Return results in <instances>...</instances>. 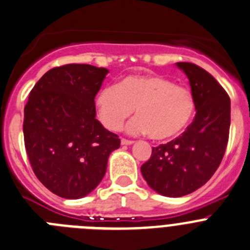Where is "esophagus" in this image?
I'll list each match as a JSON object with an SVG mask.
<instances>
[{
	"mask_svg": "<svg viewBox=\"0 0 250 250\" xmlns=\"http://www.w3.org/2000/svg\"><path fill=\"white\" fill-rule=\"evenodd\" d=\"M134 144L132 140H127V139H121V145H131Z\"/></svg>",
	"mask_w": 250,
	"mask_h": 250,
	"instance_id": "1",
	"label": "esophagus"
}]
</instances>
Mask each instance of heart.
Wrapping results in <instances>:
<instances>
[{"mask_svg": "<svg viewBox=\"0 0 250 250\" xmlns=\"http://www.w3.org/2000/svg\"><path fill=\"white\" fill-rule=\"evenodd\" d=\"M99 120L106 129L119 130L134 112L127 125L131 134H149L154 140H169L182 134L195 112V100L187 87L160 75H130L116 86L104 87L96 95Z\"/></svg>", "mask_w": 250, "mask_h": 250, "instance_id": "1", "label": "heart"}]
</instances>
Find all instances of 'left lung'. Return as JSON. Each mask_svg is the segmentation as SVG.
<instances>
[{
  "label": "left lung",
  "mask_w": 250,
  "mask_h": 250,
  "mask_svg": "<svg viewBox=\"0 0 250 250\" xmlns=\"http://www.w3.org/2000/svg\"><path fill=\"white\" fill-rule=\"evenodd\" d=\"M189 79L195 100V118L182 135L152 147L141 174L152 190L170 198L193 193L213 176L229 139L230 99L204 68L176 63Z\"/></svg>",
  "instance_id": "obj_1"
}]
</instances>
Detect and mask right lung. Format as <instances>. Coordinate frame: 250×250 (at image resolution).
<instances>
[{"label": "right lung", "mask_w": 250, "mask_h": 250, "mask_svg": "<svg viewBox=\"0 0 250 250\" xmlns=\"http://www.w3.org/2000/svg\"><path fill=\"white\" fill-rule=\"evenodd\" d=\"M107 68L68 63L48 70L31 90L23 138L35 175L65 199H80L100 184L120 139L96 119L95 96Z\"/></svg>", "instance_id": "1"}]
</instances>
